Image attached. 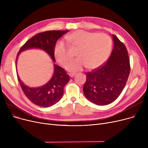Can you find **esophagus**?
<instances>
[{"label":"esophagus","instance_id":"1","mask_svg":"<svg viewBox=\"0 0 148 148\" xmlns=\"http://www.w3.org/2000/svg\"><path fill=\"white\" fill-rule=\"evenodd\" d=\"M75 75V73H71L69 74V75L70 77H73Z\"/></svg>","mask_w":148,"mask_h":148}]
</instances>
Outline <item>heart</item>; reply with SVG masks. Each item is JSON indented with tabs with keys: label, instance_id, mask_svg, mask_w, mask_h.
<instances>
[{
	"label": "heart",
	"instance_id": "1",
	"mask_svg": "<svg viewBox=\"0 0 148 148\" xmlns=\"http://www.w3.org/2000/svg\"><path fill=\"white\" fill-rule=\"evenodd\" d=\"M67 43L78 49L77 55L79 57L66 64L65 68L69 71H77L86 66L90 69L101 65L110 53L112 41L106 34L88 32L78 30L65 36ZM56 60L61 65H65L69 59L68 49L62 41L56 43L54 49Z\"/></svg>",
	"mask_w": 148,
	"mask_h": 148
}]
</instances>
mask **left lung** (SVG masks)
<instances>
[{
    "mask_svg": "<svg viewBox=\"0 0 148 148\" xmlns=\"http://www.w3.org/2000/svg\"><path fill=\"white\" fill-rule=\"evenodd\" d=\"M113 49L103 65L87 73L83 92L90 102L99 106L113 102L121 94L130 73V59L125 45L113 35Z\"/></svg>",
    "mask_w": 148,
    "mask_h": 148,
    "instance_id": "8db88e82",
    "label": "left lung"
}]
</instances>
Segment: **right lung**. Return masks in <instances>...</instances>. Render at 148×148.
Segmentation results:
<instances>
[{"mask_svg": "<svg viewBox=\"0 0 148 148\" xmlns=\"http://www.w3.org/2000/svg\"><path fill=\"white\" fill-rule=\"evenodd\" d=\"M68 32V30H50L35 35L21 47L17 54L15 65H17L19 54L31 49L44 50L48 53L54 62V49L56 41L60 37ZM17 78L26 97L32 103L43 107H51L59 101L63 96L64 87L69 81V76L66 74L65 70L55 64H54V72L51 79L42 86L30 88L23 83L18 74Z\"/></svg>", "mask_w": 148, "mask_h": 148, "instance_id": "1", "label": "right lung"}]
</instances>
